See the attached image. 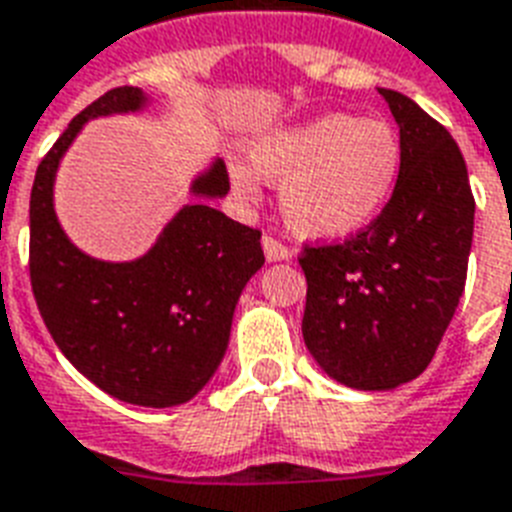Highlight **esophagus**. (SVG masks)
<instances>
[{"instance_id": "34e87169", "label": "esophagus", "mask_w": 512, "mask_h": 512, "mask_svg": "<svg viewBox=\"0 0 512 512\" xmlns=\"http://www.w3.org/2000/svg\"><path fill=\"white\" fill-rule=\"evenodd\" d=\"M263 252L265 257H268V263H279V260H289V257H292V252H289L279 239L268 236V233L263 236Z\"/></svg>"}]
</instances>
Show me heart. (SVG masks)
<instances>
[{
  "label": "heart",
  "mask_w": 512,
  "mask_h": 512,
  "mask_svg": "<svg viewBox=\"0 0 512 512\" xmlns=\"http://www.w3.org/2000/svg\"><path fill=\"white\" fill-rule=\"evenodd\" d=\"M252 167L231 162L233 188L255 196L257 171L281 183L284 223L303 239L342 241L366 231L388 207L401 175V138L382 119L327 114L273 130L249 148Z\"/></svg>",
  "instance_id": "obj_1"
}]
</instances>
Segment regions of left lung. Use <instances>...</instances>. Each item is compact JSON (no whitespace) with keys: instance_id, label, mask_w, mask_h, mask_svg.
I'll use <instances>...</instances> for the list:
<instances>
[{"instance_id":"8db88e82","label":"left lung","mask_w":512,"mask_h":512,"mask_svg":"<svg viewBox=\"0 0 512 512\" xmlns=\"http://www.w3.org/2000/svg\"><path fill=\"white\" fill-rule=\"evenodd\" d=\"M380 95L404 151L396 191L366 231L300 255L305 345L356 390H393L428 369L465 289L476 215L446 127L401 92Z\"/></svg>"}]
</instances>
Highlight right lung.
I'll list each match as a JSON object with an SVG mask.
<instances>
[{
  "label": "right lung",
  "mask_w": 512,
  "mask_h": 512,
  "mask_svg": "<svg viewBox=\"0 0 512 512\" xmlns=\"http://www.w3.org/2000/svg\"><path fill=\"white\" fill-rule=\"evenodd\" d=\"M140 87H116L74 116L39 164L31 188L28 271L36 308L63 356L108 396L177 406L223 361L241 289L263 268L260 231L209 204H185L146 255L106 263L71 244L55 215V172L90 119L146 108ZM231 188L223 159L191 185L199 199Z\"/></svg>",
  "instance_id": "add662e5"
}]
</instances>
